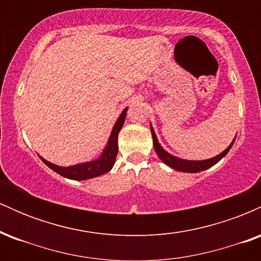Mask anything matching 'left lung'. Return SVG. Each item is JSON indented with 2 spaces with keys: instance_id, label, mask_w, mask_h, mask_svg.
I'll use <instances>...</instances> for the list:
<instances>
[{
  "instance_id": "left-lung-1",
  "label": "left lung",
  "mask_w": 261,
  "mask_h": 261,
  "mask_svg": "<svg viewBox=\"0 0 261 261\" xmlns=\"http://www.w3.org/2000/svg\"><path fill=\"white\" fill-rule=\"evenodd\" d=\"M151 134H152V139H153V146H154V151L155 153L158 154V157L161 158L163 163H166L167 166H169L170 168L179 170V172H185V173H197V172H202V170L208 169L210 167L215 166L217 162H220L222 158L228 153V151L230 149V147L233 146L234 143L236 139L232 141V143L227 147L222 153H220L216 157L214 158H210V160H205V161H187V160H181V158L174 157L170 153H168L167 151H164L163 147L158 143L157 136H155L153 127L151 126Z\"/></svg>"
}]
</instances>
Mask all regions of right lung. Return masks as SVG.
<instances>
[{
	"label": "right lung",
	"instance_id": "right-lung-1",
	"mask_svg": "<svg viewBox=\"0 0 261 261\" xmlns=\"http://www.w3.org/2000/svg\"><path fill=\"white\" fill-rule=\"evenodd\" d=\"M126 112L127 109H125L124 112L120 114L118 121L114 125L112 135H110L109 141H108L107 147L104 148L103 153L98 160L87 162V163H81L76 164V166L71 167H59L55 164L50 163V162L45 161L43 157H40L45 164H46L49 168H51L54 172H56L58 174L65 176V178L73 179V180H87V179L95 178V176H99L106 174L113 168L114 163H115L116 154H118V135L120 133L122 125H124L125 118H126Z\"/></svg>",
	"mask_w": 261,
	"mask_h": 261
}]
</instances>
